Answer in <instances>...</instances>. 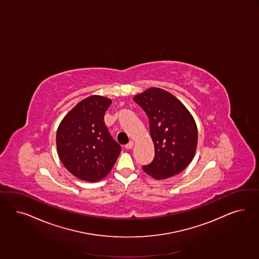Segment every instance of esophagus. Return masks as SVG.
Instances as JSON below:
<instances>
[{"label": "esophagus", "instance_id": "34e87169", "mask_svg": "<svg viewBox=\"0 0 259 259\" xmlns=\"http://www.w3.org/2000/svg\"><path fill=\"white\" fill-rule=\"evenodd\" d=\"M134 146V142L133 141H129L127 144H125V147L126 149H132L133 148Z\"/></svg>", "mask_w": 259, "mask_h": 259}]
</instances>
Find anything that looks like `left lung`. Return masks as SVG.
<instances>
[{
	"mask_svg": "<svg viewBox=\"0 0 259 259\" xmlns=\"http://www.w3.org/2000/svg\"><path fill=\"white\" fill-rule=\"evenodd\" d=\"M149 118L155 157L143 171L156 180L180 174L192 161L197 144L194 118L176 97L160 88H150L134 98Z\"/></svg>",
	"mask_w": 259,
	"mask_h": 259,
	"instance_id": "1",
	"label": "left lung"
}]
</instances>
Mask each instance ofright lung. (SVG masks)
Listing matches in <instances>:
<instances>
[{
  "mask_svg": "<svg viewBox=\"0 0 259 259\" xmlns=\"http://www.w3.org/2000/svg\"><path fill=\"white\" fill-rule=\"evenodd\" d=\"M111 100L91 96L78 102L57 131V149L64 167L79 180L99 181L109 174L121 147L104 123Z\"/></svg>",
  "mask_w": 259,
  "mask_h": 259,
  "instance_id": "1",
  "label": "right lung"
}]
</instances>
